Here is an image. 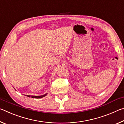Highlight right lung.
<instances>
[{
  "label": "right lung",
  "mask_w": 124,
  "mask_h": 124,
  "mask_svg": "<svg viewBox=\"0 0 124 124\" xmlns=\"http://www.w3.org/2000/svg\"><path fill=\"white\" fill-rule=\"evenodd\" d=\"M46 95L47 93H46L45 95H42V96H30V95H26V96H27V97H32V98H41L45 97V96H46Z\"/></svg>",
  "instance_id": "1"
}]
</instances>
